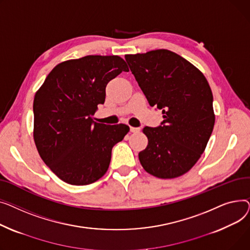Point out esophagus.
<instances>
[{
	"instance_id": "34e87169",
	"label": "esophagus",
	"mask_w": 250,
	"mask_h": 250,
	"mask_svg": "<svg viewBox=\"0 0 250 250\" xmlns=\"http://www.w3.org/2000/svg\"><path fill=\"white\" fill-rule=\"evenodd\" d=\"M140 130V128L138 127H131L130 126V132H132V133H135V132H138Z\"/></svg>"
}]
</instances>
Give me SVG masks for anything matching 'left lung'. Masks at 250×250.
Wrapping results in <instances>:
<instances>
[{
  "label": "left lung",
  "mask_w": 250,
  "mask_h": 250,
  "mask_svg": "<svg viewBox=\"0 0 250 250\" xmlns=\"http://www.w3.org/2000/svg\"><path fill=\"white\" fill-rule=\"evenodd\" d=\"M125 60L151 107L163 110L158 127H144L148 138L139 152L143 168L173 179L192 168L206 148L215 124L213 94L203 73L167 49L126 54Z\"/></svg>",
  "instance_id": "1"
}]
</instances>
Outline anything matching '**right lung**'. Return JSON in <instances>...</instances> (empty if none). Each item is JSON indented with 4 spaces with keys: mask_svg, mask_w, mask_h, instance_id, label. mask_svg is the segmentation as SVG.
<instances>
[{
    "mask_svg": "<svg viewBox=\"0 0 250 250\" xmlns=\"http://www.w3.org/2000/svg\"><path fill=\"white\" fill-rule=\"evenodd\" d=\"M129 71L118 55H87L57 64L33 102L34 142L40 157L62 181L95 183L108 170L113 146L129 132L125 124L96 123L106 85Z\"/></svg>",
    "mask_w": 250,
    "mask_h": 250,
    "instance_id": "add662e5",
    "label": "right lung"
}]
</instances>
